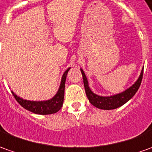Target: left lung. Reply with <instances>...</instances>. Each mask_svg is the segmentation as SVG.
Wrapping results in <instances>:
<instances>
[{
    "label": "left lung",
    "mask_w": 152,
    "mask_h": 152,
    "mask_svg": "<svg viewBox=\"0 0 152 152\" xmlns=\"http://www.w3.org/2000/svg\"><path fill=\"white\" fill-rule=\"evenodd\" d=\"M80 70H81V73H82L83 75L85 93H86L87 97L88 98L90 103L92 105H94V107L99 108V109L103 110L115 109V108H118L119 107L122 106L126 102H128L137 92L138 88L141 85L142 76H143V69H142L137 80L127 89L120 93V94H114L112 96H100V95L94 94V92L91 90V88L88 86V78L85 75L84 71L82 69H80Z\"/></svg>",
    "instance_id": "left-lung-1"
}]
</instances>
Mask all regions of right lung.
<instances>
[{"mask_svg": "<svg viewBox=\"0 0 152 152\" xmlns=\"http://www.w3.org/2000/svg\"><path fill=\"white\" fill-rule=\"evenodd\" d=\"M70 68L64 73L61 78L60 85L58 88V92L52 98L45 101H30L20 98L14 92H11L15 100L21 105L25 109L30 111L31 113L40 115H48V114L55 113L61 109L63 102L64 99V88H65L66 77Z\"/></svg>", "mask_w": 152, "mask_h": 152, "instance_id": "obj_1", "label": "right lung"}]
</instances>
